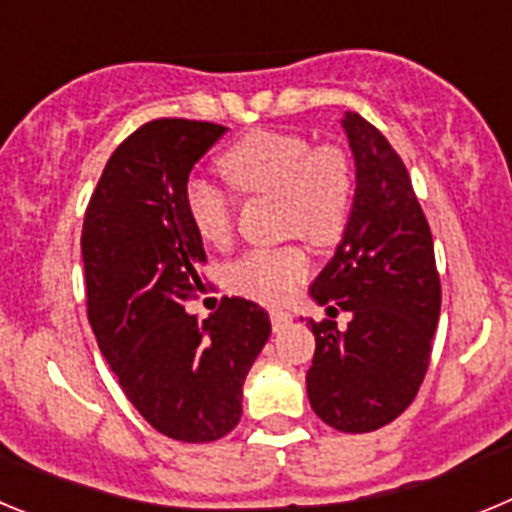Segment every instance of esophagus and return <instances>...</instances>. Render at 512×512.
I'll return each instance as SVG.
<instances>
[{
	"label": "esophagus",
	"instance_id": "esophagus-1",
	"mask_svg": "<svg viewBox=\"0 0 512 512\" xmlns=\"http://www.w3.org/2000/svg\"><path fill=\"white\" fill-rule=\"evenodd\" d=\"M269 318H271V325H274V330H282L284 325H289L292 315H289L287 310H271Z\"/></svg>",
	"mask_w": 512,
	"mask_h": 512
}]
</instances>
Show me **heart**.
Returning a JSON list of instances; mask_svg holds the SVG:
<instances>
[{
  "label": "heart",
  "instance_id": "obj_1",
  "mask_svg": "<svg viewBox=\"0 0 512 512\" xmlns=\"http://www.w3.org/2000/svg\"><path fill=\"white\" fill-rule=\"evenodd\" d=\"M220 171L246 197H279L282 230L315 246L343 235L354 205L356 176L351 156L336 143L315 146L300 133L259 130L220 156ZM184 205L200 238L225 246L235 230L233 194L205 179H192ZM310 277V256L300 246L256 248L228 266V287L259 302H282Z\"/></svg>",
  "mask_w": 512,
  "mask_h": 512
}]
</instances>
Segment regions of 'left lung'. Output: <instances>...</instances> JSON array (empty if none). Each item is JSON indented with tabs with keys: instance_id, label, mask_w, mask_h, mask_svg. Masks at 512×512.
Instances as JSON below:
<instances>
[{
	"instance_id": "8db88e82",
	"label": "left lung",
	"mask_w": 512,
	"mask_h": 512,
	"mask_svg": "<svg viewBox=\"0 0 512 512\" xmlns=\"http://www.w3.org/2000/svg\"><path fill=\"white\" fill-rule=\"evenodd\" d=\"M356 161L351 217L310 295L351 312L346 330L315 323L307 397L323 423L369 433L392 423L418 395L441 312L433 238L410 174L372 122L346 112ZM338 308L328 306V315Z\"/></svg>"
}]
</instances>
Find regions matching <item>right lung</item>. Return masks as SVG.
Returning <instances> with one entry per match:
<instances>
[{"mask_svg":"<svg viewBox=\"0 0 512 512\" xmlns=\"http://www.w3.org/2000/svg\"><path fill=\"white\" fill-rule=\"evenodd\" d=\"M223 125L161 117L122 140L84 215L87 315L120 387L158 433L187 443L223 438L243 413V382L269 312L223 297L197 320L184 302L205 292L207 261L184 189Z\"/></svg>","mask_w":512,"mask_h":512,"instance_id":"right-lung-1","label":"right lung"}]
</instances>
